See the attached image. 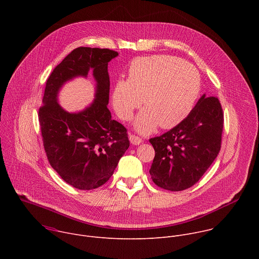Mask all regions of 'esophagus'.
I'll use <instances>...</instances> for the list:
<instances>
[{
	"label": "esophagus",
	"mask_w": 259,
	"mask_h": 259,
	"mask_svg": "<svg viewBox=\"0 0 259 259\" xmlns=\"http://www.w3.org/2000/svg\"><path fill=\"white\" fill-rule=\"evenodd\" d=\"M129 140L130 142L133 144V145H138L142 142V139L136 135H133V134H130L129 135Z\"/></svg>",
	"instance_id": "esophagus-1"
}]
</instances>
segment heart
<instances>
[{"label": "heart", "mask_w": 259, "mask_h": 259, "mask_svg": "<svg viewBox=\"0 0 259 259\" xmlns=\"http://www.w3.org/2000/svg\"><path fill=\"white\" fill-rule=\"evenodd\" d=\"M201 92V77L191 63L171 55L138 57L131 61L128 80H119L112 100L123 120L131 119L141 102L145 106L134 120L140 134H150L160 125L177 126L194 108Z\"/></svg>", "instance_id": "obj_1"}]
</instances>
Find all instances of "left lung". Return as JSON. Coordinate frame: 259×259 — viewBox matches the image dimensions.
<instances>
[{"instance_id": "obj_1", "label": "left lung", "mask_w": 259, "mask_h": 259, "mask_svg": "<svg viewBox=\"0 0 259 259\" xmlns=\"http://www.w3.org/2000/svg\"><path fill=\"white\" fill-rule=\"evenodd\" d=\"M223 128L224 114L218 98L203 94L181 123L150 139L156 153L150 169L153 181L172 192L193 187L216 159Z\"/></svg>"}]
</instances>
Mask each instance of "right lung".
<instances>
[{"label": "right lung", "mask_w": 259, "mask_h": 259, "mask_svg": "<svg viewBox=\"0 0 259 259\" xmlns=\"http://www.w3.org/2000/svg\"><path fill=\"white\" fill-rule=\"evenodd\" d=\"M118 55L109 49L79 47L53 69L46 83L39 110L45 152L52 168L78 190L104 184L130 145L126 128L112 119L107 108V64ZM90 70L97 82L95 100L80 112H67L58 102L59 91L73 78L87 77Z\"/></svg>", "instance_id": "obj_1"}]
</instances>
